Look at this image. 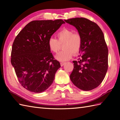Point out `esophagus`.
<instances>
[{
  "label": "esophagus",
  "mask_w": 120,
  "mask_h": 120,
  "mask_svg": "<svg viewBox=\"0 0 120 120\" xmlns=\"http://www.w3.org/2000/svg\"><path fill=\"white\" fill-rule=\"evenodd\" d=\"M65 62H61L60 63V65H61V67H62V66H63L64 65V64H65Z\"/></svg>",
  "instance_id": "1"
}]
</instances>
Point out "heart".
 Wrapping results in <instances>:
<instances>
[{
	"label": "heart",
	"instance_id": "obj_1",
	"mask_svg": "<svg viewBox=\"0 0 120 120\" xmlns=\"http://www.w3.org/2000/svg\"><path fill=\"white\" fill-rule=\"evenodd\" d=\"M57 39L54 37H50L48 41V45L52 52L57 53L63 45V50L56 56L59 61H67L73 55L79 52L82 39L81 34L78 32H74L73 30L67 28L63 29L57 34Z\"/></svg>",
	"mask_w": 120,
	"mask_h": 120
}]
</instances>
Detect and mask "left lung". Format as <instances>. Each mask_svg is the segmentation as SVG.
Segmentation results:
<instances>
[{
    "label": "left lung",
    "mask_w": 120,
    "mask_h": 120,
    "mask_svg": "<svg viewBox=\"0 0 120 120\" xmlns=\"http://www.w3.org/2000/svg\"><path fill=\"white\" fill-rule=\"evenodd\" d=\"M76 27L82 39L77 61H73L70 79L83 91L98 87L105 77L108 67V49L102 30L95 22L83 17L64 20Z\"/></svg>",
    "instance_id": "1"
}]
</instances>
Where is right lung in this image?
<instances>
[{
    "label": "right lung",
    "instance_id": "right-lung-1",
    "mask_svg": "<svg viewBox=\"0 0 120 120\" xmlns=\"http://www.w3.org/2000/svg\"><path fill=\"white\" fill-rule=\"evenodd\" d=\"M63 23L62 19L32 21L15 38L11 62L19 83L27 90L41 93L52 83L61 65L54 59L48 41Z\"/></svg>",
    "mask_w": 120,
    "mask_h": 120
}]
</instances>
